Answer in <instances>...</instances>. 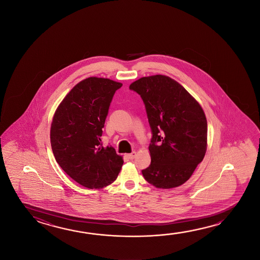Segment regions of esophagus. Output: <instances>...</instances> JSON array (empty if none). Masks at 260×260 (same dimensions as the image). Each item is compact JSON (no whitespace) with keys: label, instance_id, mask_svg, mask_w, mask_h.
<instances>
[{"label":"esophagus","instance_id":"obj_1","mask_svg":"<svg viewBox=\"0 0 260 260\" xmlns=\"http://www.w3.org/2000/svg\"><path fill=\"white\" fill-rule=\"evenodd\" d=\"M136 151H133V152H132V153L128 154L127 156H128V158L129 159H133L134 157H136Z\"/></svg>","mask_w":260,"mask_h":260}]
</instances>
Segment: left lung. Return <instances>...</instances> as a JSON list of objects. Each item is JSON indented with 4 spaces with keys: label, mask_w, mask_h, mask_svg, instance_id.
<instances>
[{
    "label": "left lung",
    "mask_w": 260,
    "mask_h": 260,
    "mask_svg": "<svg viewBox=\"0 0 260 260\" xmlns=\"http://www.w3.org/2000/svg\"><path fill=\"white\" fill-rule=\"evenodd\" d=\"M129 89L144 102L152 132L149 151L151 162L142 171L157 188L185 183L203 160L208 146L204 111L178 81L165 75L142 77Z\"/></svg>",
    "instance_id": "left-lung-1"
}]
</instances>
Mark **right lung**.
Masks as SVG:
<instances>
[{
    "instance_id": "1",
    "label": "right lung",
    "mask_w": 260,
    "mask_h": 260,
    "mask_svg": "<svg viewBox=\"0 0 260 260\" xmlns=\"http://www.w3.org/2000/svg\"><path fill=\"white\" fill-rule=\"evenodd\" d=\"M122 83L89 77L70 90L56 109L51 145L56 161L77 183L90 189L112 183L123 157L102 145L103 128L116 90Z\"/></svg>"
}]
</instances>
